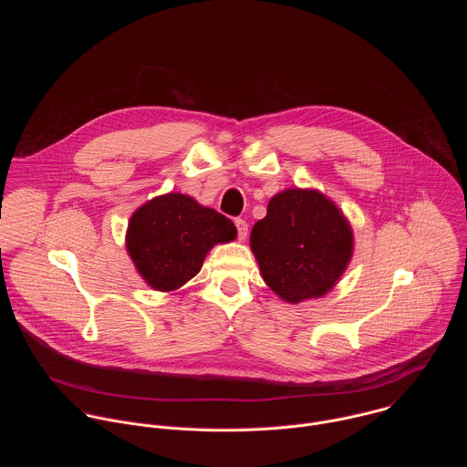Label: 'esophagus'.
<instances>
[{"label": "esophagus", "mask_w": 467, "mask_h": 467, "mask_svg": "<svg viewBox=\"0 0 467 467\" xmlns=\"http://www.w3.org/2000/svg\"><path fill=\"white\" fill-rule=\"evenodd\" d=\"M234 225H236V231H238V238L245 240V236H247V222L242 220V218H236Z\"/></svg>", "instance_id": "34e87169"}]
</instances>
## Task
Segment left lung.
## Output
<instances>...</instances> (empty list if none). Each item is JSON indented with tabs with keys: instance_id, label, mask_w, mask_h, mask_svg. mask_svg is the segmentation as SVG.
Here are the masks:
<instances>
[{
	"instance_id": "1",
	"label": "left lung",
	"mask_w": 467,
	"mask_h": 467,
	"mask_svg": "<svg viewBox=\"0 0 467 467\" xmlns=\"http://www.w3.org/2000/svg\"><path fill=\"white\" fill-rule=\"evenodd\" d=\"M262 277L279 297L325 296L353 254V233L338 207L316 190H285L251 231Z\"/></svg>"
}]
</instances>
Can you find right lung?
Returning <instances> with one entry per match:
<instances>
[{"mask_svg": "<svg viewBox=\"0 0 467 467\" xmlns=\"http://www.w3.org/2000/svg\"><path fill=\"white\" fill-rule=\"evenodd\" d=\"M234 238L236 227L223 214L188 195L166 193L132 214L127 251L151 288L170 292L197 275L214 244Z\"/></svg>", "mask_w": 467, "mask_h": 467, "instance_id": "add662e5", "label": "right lung"}]
</instances>
